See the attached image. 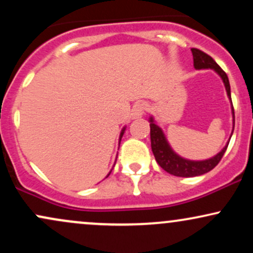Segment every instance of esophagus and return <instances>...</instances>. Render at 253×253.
Here are the masks:
<instances>
[{
	"mask_svg": "<svg viewBox=\"0 0 253 253\" xmlns=\"http://www.w3.org/2000/svg\"><path fill=\"white\" fill-rule=\"evenodd\" d=\"M147 104L144 101H138L134 106H133L132 112H130V115H132L133 119H139L144 115L145 110H146Z\"/></svg>",
	"mask_w": 253,
	"mask_h": 253,
	"instance_id": "34e87169",
	"label": "esophagus"
}]
</instances>
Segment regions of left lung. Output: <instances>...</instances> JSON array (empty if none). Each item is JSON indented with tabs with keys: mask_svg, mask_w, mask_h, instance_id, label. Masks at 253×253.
Returning a JSON list of instances; mask_svg holds the SVG:
<instances>
[{
	"mask_svg": "<svg viewBox=\"0 0 253 253\" xmlns=\"http://www.w3.org/2000/svg\"><path fill=\"white\" fill-rule=\"evenodd\" d=\"M194 58V66L197 70L200 69H213L214 71L219 74V76L222 78L223 84H225L226 91H227V96L231 100V86H229V81L226 72L217 65L215 60L207 53L202 52L199 48H191ZM232 102V100H231ZM232 113L234 115L233 104H232ZM150 134H151V147H152V152L155 155L157 163L161 165L162 169H164L167 172L171 173L173 176L178 177H194L200 176L203 173L210 172L214 168L219 164L221 161L223 153L226 152L228 143L223 149L214 156L213 158L206 159V161H188V159L182 158L178 155L173 152L172 149L170 147L168 143L167 138H165L163 130L159 126H157L153 121V118H150ZM234 128V127H233ZM233 133V130H232ZM231 139V138H229Z\"/></svg>",
	"mask_w": 253,
	"mask_h": 253,
	"instance_id": "8db88e82",
	"label": "left lung"
}]
</instances>
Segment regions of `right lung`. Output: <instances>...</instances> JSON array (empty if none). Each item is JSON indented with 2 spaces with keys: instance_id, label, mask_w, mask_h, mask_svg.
Listing matches in <instances>:
<instances>
[{
  "instance_id": "right-lung-1",
  "label": "right lung",
  "mask_w": 253,
  "mask_h": 253,
  "mask_svg": "<svg viewBox=\"0 0 253 253\" xmlns=\"http://www.w3.org/2000/svg\"><path fill=\"white\" fill-rule=\"evenodd\" d=\"M124 132H125V128L123 129V132H121V134H120V140H121V138H123V134H124Z\"/></svg>"
}]
</instances>
